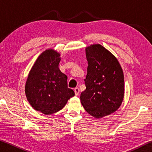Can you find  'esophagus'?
<instances>
[{
    "mask_svg": "<svg viewBox=\"0 0 152 152\" xmlns=\"http://www.w3.org/2000/svg\"><path fill=\"white\" fill-rule=\"evenodd\" d=\"M74 92H75L76 96H78V95L80 93V89L78 88H74Z\"/></svg>",
    "mask_w": 152,
    "mask_h": 152,
    "instance_id": "obj_1",
    "label": "esophagus"
}]
</instances>
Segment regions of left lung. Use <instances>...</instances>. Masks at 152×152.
I'll return each mask as SVG.
<instances>
[{
    "mask_svg": "<svg viewBox=\"0 0 152 152\" xmlns=\"http://www.w3.org/2000/svg\"><path fill=\"white\" fill-rule=\"evenodd\" d=\"M88 61L86 90L80 102L86 111L96 119L109 115L119 109L125 93L124 74L111 52L100 44L85 49Z\"/></svg>",
    "mask_w": 152,
    "mask_h": 152,
    "instance_id": "left-lung-1",
    "label": "left lung"
}]
</instances>
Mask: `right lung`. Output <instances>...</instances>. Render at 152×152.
<instances>
[{
	"label": "right lung",
	"mask_w": 152,
	"mask_h": 152,
	"mask_svg": "<svg viewBox=\"0 0 152 152\" xmlns=\"http://www.w3.org/2000/svg\"><path fill=\"white\" fill-rule=\"evenodd\" d=\"M60 53L48 49L38 56L28 74L25 92L31 106L45 115L58 112L74 96L67 76L59 69Z\"/></svg>",
	"instance_id": "1"
}]
</instances>
